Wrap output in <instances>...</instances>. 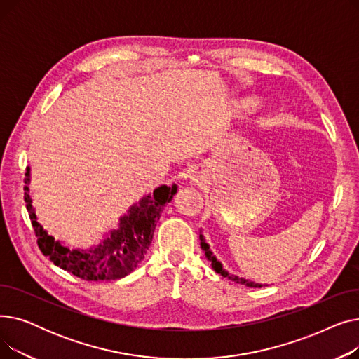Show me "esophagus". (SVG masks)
<instances>
[{
  "mask_svg": "<svg viewBox=\"0 0 359 359\" xmlns=\"http://www.w3.org/2000/svg\"><path fill=\"white\" fill-rule=\"evenodd\" d=\"M205 176H206V168H205L203 165H198V167L195 168L194 175H192V180L196 182V183H199L201 180L205 179Z\"/></svg>",
  "mask_w": 359,
  "mask_h": 359,
  "instance_id": "1",
  "label": "esophagus"
}]
</instances>
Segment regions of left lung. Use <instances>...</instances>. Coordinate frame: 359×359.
I'll use <instances>...</instances> for the list:
<instances>
[{"mask_svg":"<svg viewBox=\"0 0 359 359\" xmlns=\"http://www.w3.org/2000/svg\"><path fill=\"white\" fill-rule=\"evenodd\" d=\"M199 240H201V248H202V250L205 252L206 259H208V260L211 262L212 269H214L217 273L222 275L224 278H227V279H230V280L237 282V284L246 285V287H250V288H262V287H268V284H259V282L249 280V279H244V278H240V276H236V275L229 273L227 271H225V269L222 268V263H221V262L214 256V253L211 252V249H210V244L206 243V240H205V237H203V234H202V233L199 234Z\"/></svg>","mask_w":359,"mask_h":359,"instance_id":"8db88e82","label":"left lung"}]
</instances>
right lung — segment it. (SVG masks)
I'll return each instance as SVG.
<instances>
[{
    "label": "right lung",
    "mask_w": 359,
    "mask_h": 359,
    "mask_svg": "<svg viewBox=\"0 0 359 359\" xmlns=\"http://www.w3.org/2000/svg\"><path fill=\"white\" fill-rule=\"evenodd\" d=\"M29 182L30 167L26 168L25 201L37 237V246L53 262V265L84 280H115L134 271L153 241L156 225L164 206L177 192L175 183L172 186L161 184L153 194L145 195L140 202L130 205L128 212L119 218V227L110 230L99 244H94L90 249H71L48 234L37 221L29 194Z\"/></svg>",
    "instance_id": "obj_1"
}]
</instances>
